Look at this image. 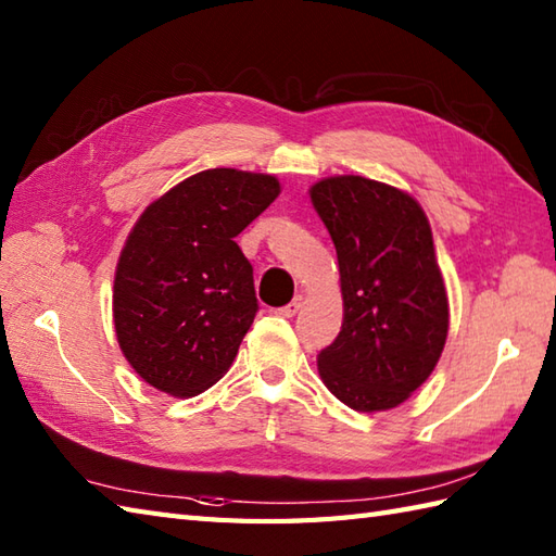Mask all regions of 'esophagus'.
<instances>
[{
    "instance_id": "obj_1",
    "label": "esophagus",
    "mask_w": 556,
    "mask_h": 556,
    "mask_svg": "<svg viewBox=\"0 0 556 556\" xmlns=\"http://www.w3.org/2000/svg\"><path fill=\"white\" fill-rule=\"evenodd\" d=\"M301 305H303V296H296V299H293L291 303L281 305V308H279L277 313H279V315H285V317H293V315H296V313L301 311Z\"/></svg>"
}]
</instances>
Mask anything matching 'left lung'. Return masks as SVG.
<instances>
[{
	"label": "left lung",
	"mask_w": 556,
	"mask_h": 556,
	"mask_svg": "<svg viewBox=\"0 0 556 556\" xmlns=\"http://www.w3.org/2000/svg\"><path fill=\"white\" fill-rule=\"evenodd\" d=\"M311 198L344 293L341 332L317 356L323 382L356 410L394 408L428 380L448 329L428 217L410 195L363 176H332Z\"/></svg>",
	"instance_id": "8db88e82"
}]
</instances>
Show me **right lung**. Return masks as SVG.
<instances>
[{
  "label": "right lung",
  "instance_id": "1",
  "mask_svg": "<svg viewBox=\"0 0 556 556\" xmlns=\"http://www.w3.org/2000/svg\"><path fill=\"white\" fill-rule=\"evenodd\" d=\"M277 195L275 176L207 169L140 215L116 265L114 327L148 384L195 396L229 370L260 308L233 239Z\"/></svg>",
  "mask_w": 556,
  "mask_h": 556
}]
</instances>
